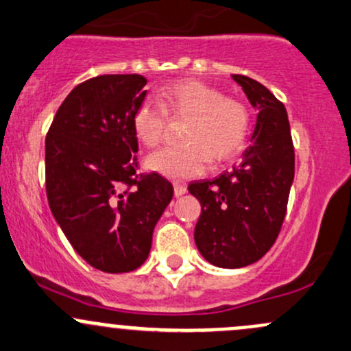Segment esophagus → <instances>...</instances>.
<instances>
[{"label":"esophagus","mask_w":351,"mask_h":351,"mask_svg":"<svg viewBox=\"0 0 351 351\" xmlns=\"http://www.w3.org/2000/svg\"><path fill=\"white\" fill-rule=\"evenodd\" d=\"M186 193V185L185 183H175V195L176 197H182V195Z\"/></svg>","instance_id":"1"}]
</instances>
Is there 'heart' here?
Masks as SVG:
<instances>
[{"label":"heart","mask_w":351,"mask_h":351,"mask_svg":"<svg viewBox=\"0 0 351 351\" xmlns=\"http://www.w3.org/2000/svg\"><path fill=\"white\" fill-rule=\"evenodd\" d=\"M160 105L146 97L132 112V129L145 146L154 147L165 138L168 116L188 117L183 146H169L149 154L146 166L168 178H191L213 163L232 160L245 146L250 132V110L235 97L198 80L169 84L160 94Z\"/></svg>","instance_id":"1"}]
</instances>
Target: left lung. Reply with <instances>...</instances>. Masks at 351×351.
I'll use <instances>...</instances> for the list:
<instances>
[{"instance_id":"left-lung-1","label":"left lung","mask_w":351,"mask_h":351,"mask_svg":"<svg viewBox=\"0 0 351 351\" xmlns=\"http://www.w3.org/2000/svg\"><path fill=\"white\" fill-rule=\"evenodd\" d=\"M232 79L259 110L252 143L232 169L188 185L202 205L195 243L210 264L227 269L256 263L274 245L294 180V146L284 104L250 77L234 73Z\"/></svg>"}]
</instances>
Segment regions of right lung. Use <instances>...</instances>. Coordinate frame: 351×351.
I'll return each instance as SVG.
<instances>
[{
    "mask_svg": "<svg viewBox=\"0 0 351 351\" xmlns=\"http://www.w3.org/2000/svg\"><path fill=\"white\" fill-rule=\"evenodd\" d=\"M138 73L99 75L65 97L45 139L51 213L80 257L104 272L134 271L173 198L165 176L138 173L132 112L146 97Z\"/></svg>",
    "mask_w": 351,
    "mask_h": 351,
    "instance_id": "obj_1",
    "label": "right lung"
}]
</instances>
